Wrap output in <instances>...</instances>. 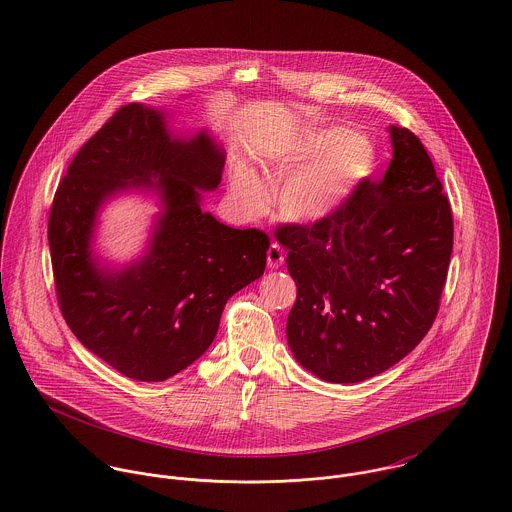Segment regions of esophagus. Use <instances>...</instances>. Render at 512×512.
Here are the masks:
<instances>
[{
    "mask_svg": "<svg viewBox=\"0 0 512 512\" xmlns=\"http://www.w3.org/2000/svg\"><path fill=\"white\" fill-rule=\"evenodd\" d=\"M267 263L271 269H279L284 263V251L283 247L279 243H273L267 251Z\"/></svg>",
    "mask_w": 512,
    "mask_h": 512,
    "instance_id": "1",
    "label": "esophagus"
}]
</instances>
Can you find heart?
<instances>
[{
  "instance_id": "heart-1",
  "label": "heart",
  "mask_w": 512,
  "mask_h": 512,
  "mask_svg": "<svg viewBox=\"0 0 512 512\" xmlns=\"http://www.w3.org/2000/svg\"><path fill=\"white\" fill-rule=\"evenodd\" d=\"M381 171L373 143L349 127H326L304 139L294 151L267 165L265 176L275 192L279 216L292 224H322L336 218ZM229 190L237 206L255 210L263 186L245 163L231 171Z\"/></svg>"
}]
</instances>
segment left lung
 I'll list each match as a JSON object with an SVG mask.
<instances>
[{"instance_id": "obj_1", "label": "left lung", "mask_w": 512, "mask_h": 512, "mask_svg": "<svg viewBox=\"0 0 512 512\" xmlns=\"http://www.w3.org/2000/svg\"><path fill=\"white\" fill-rule=\"evenodd\" d=\"M393 159L336 218L283 226L296 302L294 359L328 383H361L406 357L434 324L454 247V220L420 139L389 125Z\"/></svg>"}]
</instances>
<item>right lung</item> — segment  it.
Returning a JSON list of instances; mask_svg holds the SVG:
<instances>
[{"label": "right lung", "instance_id": "add662e5", "mask_svg": "<svg viewBox=\"0 0 512 512\" xmlns=\"http://www.w3.org/2000/svg\"><path fill=\"white\" fill-rule=\"evenodd\" d=\"M226 151L202 127L180 133L171 112L129 104L76 153L58 184L49 247L62 316L80 343L121 375L167 381L206 353L229 298L257 281L269 237L202 210L222 182ZM155 197L144 253L119 266L95 247L115 197Z\"/></svg>", "mask_w": 512, "mask_h": 512}]
</instances>
